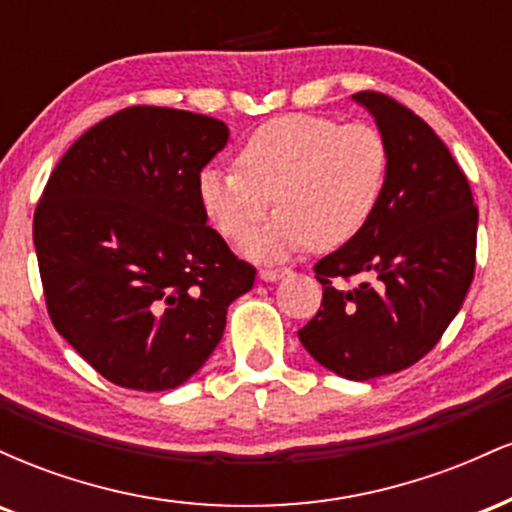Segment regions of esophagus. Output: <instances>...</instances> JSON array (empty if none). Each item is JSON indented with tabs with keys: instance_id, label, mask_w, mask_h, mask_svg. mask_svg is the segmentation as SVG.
<instances>
[{
	"instance_id": "obj_1",
	"label": "esophagus",
	"mask_w": 512,
	"mask_h": 512,
	"mask_svg": "<svg viewBox=\"0 0 512 512\" xmlns=\"http://www.w3.org/2000/svg\"><path fill=\"white\" fill-rule=\"evenodd\" d=\"M284 274H289V269H272V267L260 269V279L262 281H279Z\"/></svg>"
}]
</instances>
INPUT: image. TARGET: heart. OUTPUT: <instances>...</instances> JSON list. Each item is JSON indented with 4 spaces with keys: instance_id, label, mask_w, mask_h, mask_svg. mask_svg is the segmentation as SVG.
<instances>
[{
    "instance_id": "b5f03b06",
    "label": "heart",
    "mask_w": 512,
    "mask_h": 512,
    "mask_svg": "<svg viewBox=\"0 0 512 512\" xmlns=\"http://www.w3.org/2000/svg\"><path fill=\"white\" fill-rule=\"evenodd\" d=\"M238 168L207 166L197 197L226 238H242L271 206L280 214L243 239L257 260H281L313 243L334 250L361 233L387 178V144L370 125L330 117L284 115L264 122L240 146Z\"/></svg>"
}]
</instances>
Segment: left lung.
<instances>
[{"label": "left lung", "mask_w": 512, "mask_h": 512, "mask_svg": "<svg viewBox=\"0 0 512 512\" xmlns=\"http://www.w3.org/2000/svg\"><path fill=\"white\" fill-rule=\"evenodd\" d=\"M351 98L387 144L383 197L356 238L315 264L322 305L298 339L332 373L373 380L414 366L460 313L479 211L448 146L419 115L383 93ZM354 275L359 284L346 287Z\"/></svg>", "instance_id": "left-lung-1"}]
</instances>
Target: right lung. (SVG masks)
I'll return each mask as SVG.
<instances>
[{
	"label": "right lung",
	"instance_id": "1",
	"mask_svg": "<svg viewBox=\"0 0 512 512\" xmlns=\"http://www.w3.org/2000/svg\"><path fill=\"white\" fill-rule=\"evenodd\" d=\"M228 127L134 105L81 134L52 170L33 243L55 330L110 383L161 392L190 380L255 284L197 197Z\"/></svg>",
	"mask_w": 512,
	"mask_h": 512
}]
</instances>
